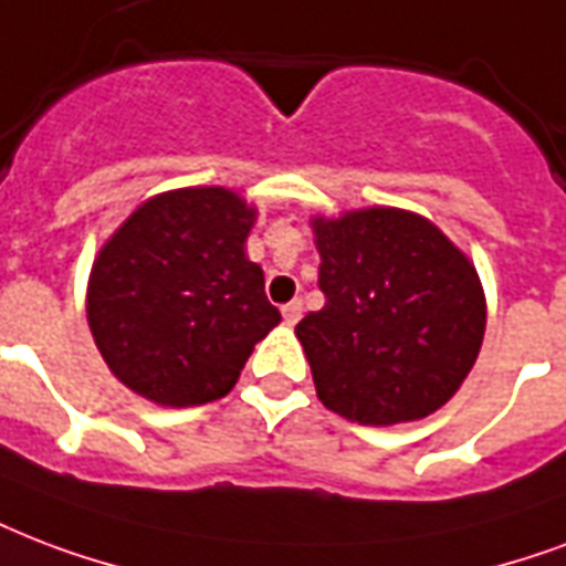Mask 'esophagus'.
<instances>
[{"label":"esophagus","instance_id":"obj_1","mask_svg":"<svg viewBox=\"0 0 566 566\" xmlns=\"http://www.w3.org/2000/svg\"><path fill=\"white\" fill-rule=\"evenodd\" d=\"M282 314H284V323H287V326H293V323L302 317V300L287 302V305L282 308Z\"/></svg>","mask_w":566,"mask_h":566}]
</instances>
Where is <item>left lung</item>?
<instances>
[{
  "instance_id": "left-lung-1",
  "label": "left lung",
  "mask_w": 566,
  "mask_h": 566,
  "mask_svg": "<svg viewBox=\"0 0 566 566\" xmlns=\"http://www.w3.org/2000/svg\"><path fill=\"white\" fill-rule=\"evenodd\" d=\"M326 305L296 323L323 407L391 427L433 416L469 377L486 329L478 270L400 207L312 216Z\"/></svg>"
}]
</instances>
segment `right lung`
Returning <instances> with one entry per match:
<instances>
[{
    "instance_id": "obj_1",
    "label": "right lung",
    "mask_w": 566,
    "mask_h": 566,
    "mask_svg": "<svg viewBox=\"0 0 566 566\" xmlns=\"http://www.w3.org/2000/svg\"><path fill=\"white\" fill-rule=\"evenodd\" d=\"M258 210L226 187L142 201L101 245L85 314L115 379L159 407L226 398L282 314L245 237Z\"/></svg>"
}]
</instances>
